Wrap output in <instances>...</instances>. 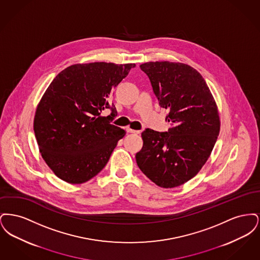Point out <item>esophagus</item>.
Segmentation results:
<instances>
[{
  "mask_svg": "<svg viewBox=\"0 0 260 260\" xmlns=\"http://www.w3.org/2000/svg\"><path fill=\"white\" fill-rule=\"evenodd\" d=\"M126 133H128V134H139V131H136V129H132V128L127 127V128H126Z\"/></svg>",
  "mask_w": 260,
  "mask_h": 260,
  "instance_id": "esophagus-1",
  "label": "esophagus"
}]
</instances>
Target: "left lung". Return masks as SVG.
<instances>
[{"instance_id":"1","label":"left lung","mask_w":260,"mask_h":260,"mask_svg":"<svg viewBox=\"0 0 260 260\" xmlns=\"http://www.w3.org/2000/svg\"><path fill=\"white\" fill-rule=\"evenodd\" d=\"M154 94L169 113L168 132L145 128L143 146L136 153L138 168L162 188L182 185L209 159L220 129L217 106L202 75L183 63L147 62Z\"/></svg>"}]
</instances>
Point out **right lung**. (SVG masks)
Instances as JSON below:
<instances>
[{
    "label": "right lung",
    "instance_id": "1",
    "mask_svg": "<svg viewBox=\"0 0 260 260\" xmlns=\"http://www.w3.org/2000/svg\"><path fill=\"white\" fill-rule=\"evenodd\" d=\"M136 64L93 62L67 67L38 105L34 133L43 159L60 179L81 184L100 173L125 133L111 124L109 99ZM105 109L112 113L101 116Z\"/></svg>",
    "mask_w": 260,
    "mask_h": 260
}]
</instances>
